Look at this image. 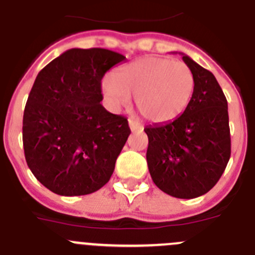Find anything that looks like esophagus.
I'll return each mask as SVG.
<instances>
[{
  "instance_id": "34e87169",
  "label": "esophagus",
  "mask_w": 255,
  "mask_h": 255,
  "mask_svg": "<svg viewBox=\"0 0 255 255\" xmlns=\"http://www.w3.org/2000/svg\"><path fill=\"white\" fill-rule=\"evenodd\" d=\"M129 126L131 131H137V130H143V125L137 121L132 120V119H129Z\"/></svg>"
}]
</instances>
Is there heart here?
Listing matches in <instances>:
<instances>
[{
  "instance_id": "heart-1",
  "label": "heart",
  "mask_w": 255,
  "mask_h": 255,
  "mask_svg": "<svg viewBox=\"0 0 255 255\" xmlns=\"http://www.w3.org/2000/svg\"><path fill=\"white\" fill-rule=\"evenodd\" d=\"M102 93L112 109L129 105L131 96L140 114L151 123L178 118L192 99L195 77L186 63L167 57H144L124 65L102 81Z\"/></svg>"
}]
</instances>
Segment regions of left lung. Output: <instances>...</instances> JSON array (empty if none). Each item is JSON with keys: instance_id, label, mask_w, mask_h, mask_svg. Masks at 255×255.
<instances>
[{"instance_id": "left-lung-1", "label": "left lung", "mask_w": 255, "mask_h": 255, "mask_svg": "<svg viewBox=\"0 0 255 255\" xmlns=\"http://www.w3.org/2000/svg\"><path fill=\"white\" fill-rule=\"evenodd\" d=\"M195 90L181 116L146 126V162L151 179L163 192L195 198L209 192L224 173L231 153L228 101L214 74L188 55Z\"/></svg>"}]
</instances>
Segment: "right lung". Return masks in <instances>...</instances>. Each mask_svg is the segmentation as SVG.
<instances>
[{
  "label": "right lung",
  "mask_w": 255,
  "mask_h": 255,
  "mask_svg": "<svg viewBox=\"0 0 255 255\" xmlns=\"http://www.w3.org/2000/svg\"><path fill=\"white\" fill-rule=\"evenodd\" d=\"M125 59L109 49L73 48L37 74L25 106L22 143L30 170L51 192L88 195L110 181L131 131L128 119L100 104L101 81Z\"/></svg>",
  "instance_id": "1"
}]
</instances>
